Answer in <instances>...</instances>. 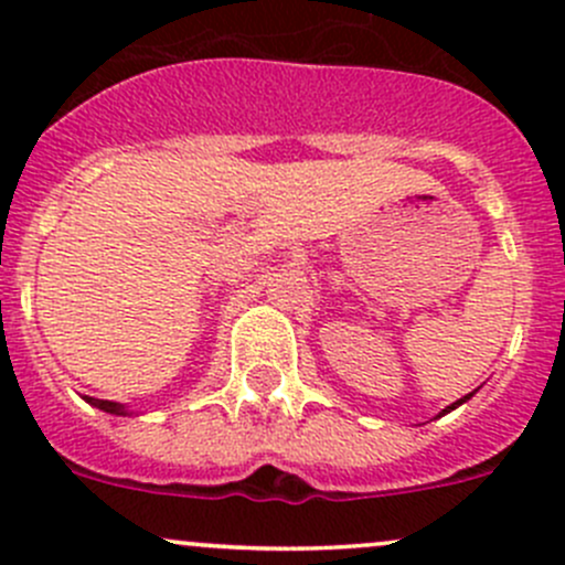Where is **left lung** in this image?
<instances>
[{
    "instance_id": "obj_1",
    "label": "left lung",
    "mask_w": 565,
    "mask_h": 565,
    "mask_svg": "<svg viewBox=\"0 0 565 565\" xmlns=\"http://www.w3.org/2000/svg\"><path fill=\"white\" fill-rule=\"evenodd\" d=\"M472 393H476V391H472ZM472 393H467V396H461V398H459V402L448 404V407H446V409H443V413H440V415H446V413H451V409H457V407H459V404H465V402H467V398H470V396H472Z\"/></svg>"
}]
</instances>
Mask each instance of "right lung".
Instances as JSON below:
<instances>
[{
	"label": "right lung",
	"mask_w": 565,
	"mask_h": 565,
	"mask_svg": "<svg viewBox=\"0 0 565 565\" xmlns=\"http://www.w3.org/2000/svg\"><path fill=\"white\" fill-rule=\"evenodd\" d=\"M87 402L93 404V407L104 409V413H111V415H134V409H128V407H125V404H119V402H108V398H93V396H87Z\"/></svg>",
	"instance_id": "obj_1"
}]
</instances>
